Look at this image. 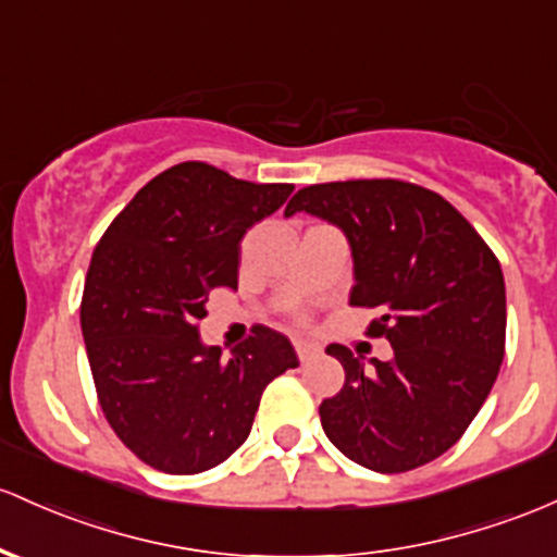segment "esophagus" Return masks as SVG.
Here are the masks:
<instances>
[{"label":"esophagus","mask_w":557,"mask_h":557,"mask_svg":"<svg viewBox=\"0 0 557 557\" xmlns=\"http://www.w3.org/2000/svg\"><path fill=\"white\" fill-rule=\"evenodd\" d=\"M293 348H296V357L301 359V362H309V359H314L317 354L322 351V348L311 344V341H293Z\"/></svg>","instance_id":"1"}]
</instances>
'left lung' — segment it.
Instances as JSON below:
<instances>
[{
	"label": "left lung",
	"mask_w": 557,
	"mask_h": 557,
	"mask_svg": "<svg viewBox=\"0 0 557 557\" xmlns=\"http://www.w3.org/2000/svg\"><path fill=\"white\" fill-rule=\"evenodd\" d=\"M314 213L346 232L348 304L377 309L370 338L394 359L354 357L344 388L320 405L327 438L348 460L405 473L442 457L473 423L505 357V280L494 250L449 200L412 182L348 180L298 189L285 216Z\"/></svg>",
	"instance_id": "obj_1"
}]
</instances>
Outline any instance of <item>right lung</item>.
Returning a JSON list of instances; mask_svg holds the SVG:
<instances>
[{
	"mask_svg": "<svg viewBox=\"0 0 557 557\" xmlns=\"http://www.w3.org/2000/svg\"><path fill=\"white\" fill-rule=\"evenodd\" d=\"M290 193L176 163L97 243L82 333L102 414L145 466L171 475L216 468L248 438L269 383L298 368L290 341L264 325L230 357L198 333L209 290L237 288L243 235Z\"/></svg>",
	"mask_w": 557,
	"mask_h": 557,
	"instance_id": "right-lung-1",
	"label": "right lung"
}]
</instances>
